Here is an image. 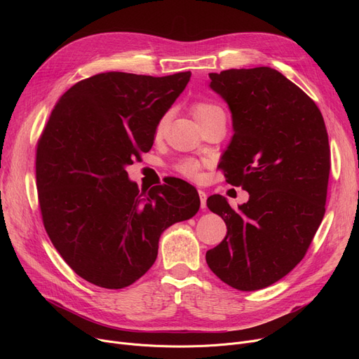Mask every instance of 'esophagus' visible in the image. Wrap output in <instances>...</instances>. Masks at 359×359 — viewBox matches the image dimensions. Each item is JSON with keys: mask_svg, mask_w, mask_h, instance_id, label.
Returning a JSON list of instances; mask_svg holds the SVG:
<instances>
[{"mask_svg": "<svg viewBox=\"0 0 359 359\" xmlns=\"http://www.w3.org/2000/svg\"><path fill=\"white\" fill-rule=\"evenodd\" d=\"M198 194H199V199H201V208H206V194L202 191V189H198Z\"/></svg>", "mask_w": 359, "mask_h": 359, "instance_id": "esophagus-1", "label": "esophagus"}]
</instances>
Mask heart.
I'll return each mask as SVG.
<instances>
[{
  "instance_id": "heart-1",
  "label": "heart",
  "mask_w": 359,
  "mask_h": 359,
  "mask_svg": "<svg viewBox=\"0 0 359 359\" xmlns=\"http://www.w3.org/2000/svg\"><path fill=\"white\" fill-rule=\"evenodd\" d=\"M222 109L214 103L210 102H196L192 106V115L194 118L198 121V123L202 126L206 122H210L211 119H214L218 115H222ZM168 122V116L163 115L156 126V137L160 138L167 126ZM172 168L175 170L176 173H179L180 176L189 179V180H198L199 175H201V168H202V163L199 160L195 158H180L179 161H176Z\"/></svg>"
}]
</instances>
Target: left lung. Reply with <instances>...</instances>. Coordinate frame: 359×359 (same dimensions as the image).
<instances>
[{"label":"left lung","mask_w":359,"mask_h":359,"mask_svg":"<svg viewBox=\"0 0 359 359\" xmlns=\"http://www.w3.org/2000/svg\"><path fill=\"white\" fill-rule=\"evenodd\" d=\"M210 79L233 113L234 135L219 167L250 198L238 211L221 195L208 198L227 236L205 257L227 285L256 291L303 260L322 224L329 137L317 104L276 69H225Z\"/></svg>","instance_id":"obj_1"}]
</instances>
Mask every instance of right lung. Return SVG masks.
<instances>
[{"label":"right lung","instance_id":"1","mask_svg":"<svg viewBox=\"0 0 359 359\" xmlns=\"http://www.w3.org/2000/svg\"><path fill=\"white\" fill-rule=\"evenodd\" d=\"M191 80L102 72L74 84L37 140L36 186L45 230L67 265L106 290L138 280L170 225L199 210L180 179L140 192L126 165L153 147L158 119Z\"/></svg>","mask_w":359,"mask_h":359}]
</instances>
